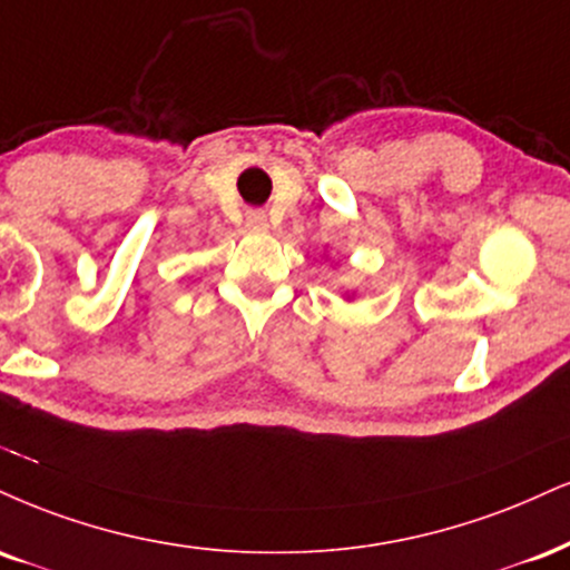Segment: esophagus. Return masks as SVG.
<instances>
[{"label":"esophagus","instance_id":"34e87169","mask_svg":"<svg viewBox=\"0 0 570 570\" xmlns=\"http://www.w3.org/2000/svg\"><path fill=\"white\" fill-rule=\"evenodd\" d=\"M246 225H249L252 230H265L267 228V215L263 209H249V212H246Z\"/></svg>","mask_w":570,"mask_h":570}]
</instances>
